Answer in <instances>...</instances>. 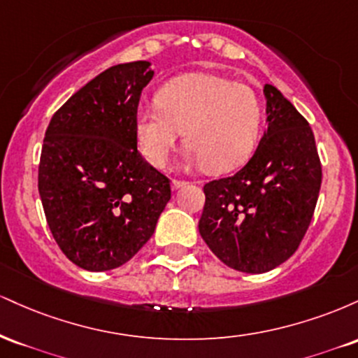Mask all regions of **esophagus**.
Here are the masks:
<instances>
[{
  "label": "esophagus",
  "mask_w": 358,
  "mask_h": 358,
  "mask_svg": "<svg viewBox=\"0 0 358 358\" xmlns=\"http://www.w3.org/2000/svg\"><path fill=\"white\" fill-rule=\"evenodd\" d=\"M185 185H187V182H183V180H173V182H171V188H173V190H178V188L185 187Z\"/></svg>",
  "instance_id": "obj_1"
}]
</instances>
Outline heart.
<instances>
[{
    "label": "heart",
    "mask_w": 358,
    "mask_h": 358,
    "mask_svg": "<svg viewBox=\"0 0 358 358\" xmlns=\"http://www.w3.org/2000/svg\"><path fill=\"white\" fill-rule=\"evenodd\" d=\"M262 124L257 94L244 84L212 73H185L156 92V108L134 114L139 151L153 166L170 162L180 131L187 158L212 173L242 165L256 146Z\"/></svg>",
    "instance_id": "obj_1"
}]
</instances>
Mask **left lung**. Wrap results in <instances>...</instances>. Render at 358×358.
Listing matches in <instances>:
<instances>
[{
  "instance_id": "8db88e82",
  "label": "left lung",
  "mask_w": 358,
  "mask_h": 358,
  "mask_svg": "<svg viewBox=\"0 0 358 358\" xmlns=\"http://www.w3.org/2000/svg\"><path fill=\"white\" fill-rule=\"evenodd\" d=\"M268 131L248 165L205 183L199 231L229 268L261 274L287 261L313 219L322 163L310 124L274 85H264Z\"/></svg>"
}]
</instances>
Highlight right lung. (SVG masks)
I'll return each instance as SVG.
<instances>
[{
	"label": "right lung",
	"mask_w": 358,
	"mask_h": 358,
	"mask_svg": "<svg viewBox=\"0 0 358 358\" xmlns=\"http://www.w3.org/2000/svg\"><path fill=\"white\" fill-rule=\"evenodd\" d=\"M150 62L108 69L53 114L38 165L47 224L62 252L87 271L129 261L153 236L170 180L143 158L134 114Z\"/></svg>",
	"instance_id": "add662e5"
}]
</instances>
